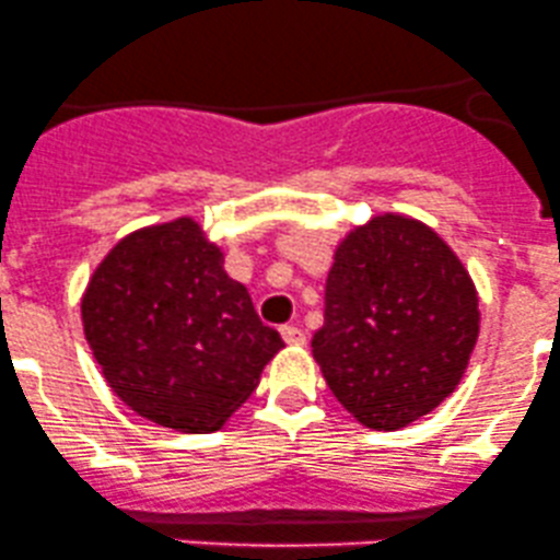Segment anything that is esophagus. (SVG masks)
<instances>
[{
    "label": "esophagus",
    "mask_w": 560,
    "mask_h": 560,
    "mask_svg": "<svg viewBox=\"0 0 560 560\" xmlns=\"http://www.w3.org/2000/svg\"><path fill=\"white\" fill-rule=\"evenodd\" d=\"M280 336H282V341H285V345H291V347L306 345V334H304L302 328H296V326H282L280 328Z\"/></svg>",
    "instance_id": "34e87169"
}]
</instances>
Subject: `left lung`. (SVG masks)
<instances>
[{
  "label": "left lung",
  "mask_w": 560,
  "mask_h": 560,
  "mask_svg": "<svg viewBox=\"0 0 560 560\" xmlns=\"http://www.w3.org/2000/svg\"><path fill=\"white\" fill-rule=\"evenodd\" d=\"M478 330V291L446 240L411 215L382 213L336 245L312 354L336 400L389 432L454 393Z\"/></svg>",
  "instance_id": "left-lung-1"
}]
</instances>
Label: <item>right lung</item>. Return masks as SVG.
Wrapping results in <instances>:
<instances>
[{"label": "right lung", "mask_w": 560, "mask_h": 560, "mask_svg": "<svg viewBox=\"0 0 560 560\" xmlns=\"http://www.w3.org/2000/svg\"><path fill=\"white\" fill-rule=\"evenodd\" d=\"M82 328L114 395L178 432L221 430L285 347L191 215L114 245L82 293Z\"/></svg>", "instance_id": "right-lung-1"}]
</instances>
